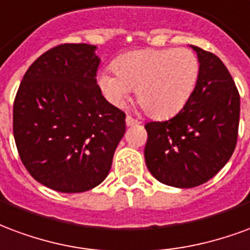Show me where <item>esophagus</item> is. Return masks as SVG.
Wrapping results in <instances>:
<instances>
[{"label": "esophagus", "instance_id": "obj_1", "mask_svg": "<svg viewBox=\"0 0 250 250\" xmlns=\"http://www.w3.org/2000/svg\"><path fill=\"white\" fill-rule=\"evenodd\" d=\"M125 121H126L127 126H132V125H137V124H140L138 120L130 117V116H126V120H125Z\"/></svg>", "mask_w": 250, "mask_h": 250}]
</instances>
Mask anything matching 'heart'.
Listing matches in <instances>:
<instances>
[{
    "mask_svg": "<svg viewBox=\"0 0 250 250\" xmlns=\"http://www.w3.org/2000/svg\"><path fill=\"white\" fill-rule=\"evenodd\" d=\"M103 72L98 85L109 103L121 106L130 90L145 112L167 118L180 112L197 85L200 61L189 49H143L123 54Z\"/></svg>",
    "mask_w": 250,
    "mask_h": 250,
    "instance_id": "b5f03b06",
    "label": "heart"
}]
</instances>
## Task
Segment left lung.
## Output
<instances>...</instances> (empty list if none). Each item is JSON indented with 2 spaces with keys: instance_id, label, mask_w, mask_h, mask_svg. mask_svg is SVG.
<instances>
[{
  "instance_id": "obj_1",
  "label": "left lung",
  "mask_w": 250,
  "mask_h": 250,
  "mask_svg": "<svg viewBox=\"0 0 250 250\" xmlns=\"http://www.w3.org/2000/svg\"><path fill=\"white\" fill-rule=\"evenodd\" d=\"M200 61L197 85L167 121L145 125V163L153 177L174 188H194L214 177L237 144L240 94L230 73L210 52L192 46Z\"/></svg>"
}]
</instances>
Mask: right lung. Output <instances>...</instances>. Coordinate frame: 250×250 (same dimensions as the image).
Segmentation results:
<instances>
[{
  "label": "right lung",
  "instance_id": "obj_1",
  "mask_svg": "<svg viewBox=\"0 0 250 250\" xmlns=\"http://www.w3.org/2000/svg\"><path fill=\"white\" fill-rule=\"evenodd\" d=\"M96 46L62 43L34 61L13 105V134L36 181L62 193L103 183L125 133V113L97 85Z\"/></svg>",
  "mask_w": 250,
  "mask_h": 250
}]
</instances>
